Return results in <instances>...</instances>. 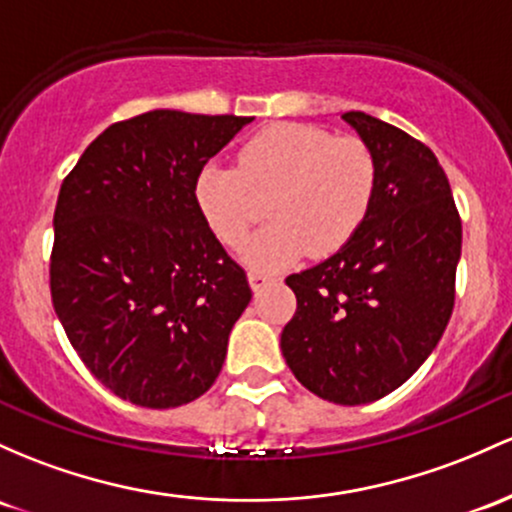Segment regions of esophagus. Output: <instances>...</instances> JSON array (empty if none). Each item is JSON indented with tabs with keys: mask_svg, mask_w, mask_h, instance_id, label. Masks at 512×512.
<instances>
[{
	"mask_svg": "<svg viewBox=\"0 0 512 512\" xmlns=\"http://www.w3.org/2000/svg\"><path fill=\"white\" fill-rule=\"evenodd\" d=\"M272 274H267V272H260V269H252L250 274H247V282H250V286H252V291H262L265 289V286L272 282Z\"/></svg>",
	"mask_w": 512,
	"mask_h": 512,
	"instance_id": "esophagus-1",
	"label": "esophagus"
}]
</instances>
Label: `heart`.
<instances>
[{"label": "heart", "mask_w": 512, "mask_h": 512, "mask_svg": "<svg viewBox=\"0 0 512 512\" xmlns=\"http://www.w3.org/2000/svg\"><path fill=\"white\" fill-rule=\"evenodd\" d=\"M376 160L359 138H335L311 123H274L247 138L235 167L206 162L194 179V201L216 238L240 245L260 201L269 199L267 228L243 245L245 265L279 269L303 252L340 250L372 209Z\"/></svg>", "instance_id": "heart-1"}]
</instances>
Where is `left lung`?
Instances as JSON below:
<instances>
[{"mask_svg": "<svg viewBox=\"0 0 512 512\" xmlns=\"http://www.w3.org/2000/svg\"><path fill=\"white\" fill-rule=\"evenodd\" d=\"M342 121L376 160L372 209L333 257L286 277L296 313L282 352L308 391L362 406L411 379L445 333L462 221L428 145L364 111Z\"/></svg>", "mask_w": 512, "mask_h": 512, "instance_id": "8db88e82", "label": "left lung"}]
</instances>
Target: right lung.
Segmentation results:
<instances>
[{
  "label": "right lung",
  "instance_id": "add662e5",
  "mask_svg": "<svg viewBox=\"0 0 512 512\" xmlns=\"http://www.w3.org/2000/svg\"><path fill=\"white\" fill-rule=\"evenodd\" d=\"M250 121L148 111L92 140L60 187L53 308L123 401L184 406L221 372L252 291L199 213L194 179Z\"/></svg>",
  "mask_w": 512,
  "mask_h": 512
}]
</instances>
